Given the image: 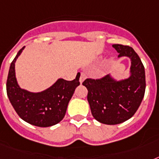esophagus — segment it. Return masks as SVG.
I'll list each match as a JSON object with an SVG mask.
<instances>
[{
    "label": "esophagus",
    "instance_id": "obj_1",
    "mask_svg": "<svg viewBox=\"0 0 159 159\" xmlns=\"http://www.w3.org/2000/svg\"><path fill=\"white\" fill-rule=\"evenodd\" d=\"M87 77V74H86V72H82L81 73H80V77H79V81L80 82L82 83L83 81H84V79Z\"/></svg>",
    "mask_w": 159,
    "mask_h": 159
}]
</instances>
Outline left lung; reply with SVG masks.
<instances>
[{"label":"left lung","mask_w":159,"mask_h":159,"mask_svg":"<svg viewBox=\"0 0 159 159\" xmlns=\"http://www.w3.org/2000/svg\"><path fill=\"white\" fill-rule=\"evenodd\" d=\"M112 46L119 57H130V77L116 82L106 75L97 79L87 78L82 82L88 91L87 101L92 115L106 125H117L130 119L140 106L146 87L144 67L135 51L128 45Z\"/></svg>","instance_id":"8db88e82"}]
</instances>
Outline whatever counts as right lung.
Listing matches in <instances>:
<instances>
[{"instance_id":"obj_1","label":"right lung","mask_w":159,"mask_h":159,"mask_svg":"<svg viewBox=\"0 0 159 159\" xmlns=\"http://www.w3.org/2000/svg\"><path fill=\"white\" fill-rule=\"evenodd\" d=\"M24 48L19 51L9 70L6 81L9 100L18 116L27 123L39 127L54 125L64 117L68 102L80 85V73L72 81L58 79L50 88L39 93L20 89L16 82L15 62Z\"/></svg>"}]
</instances>
